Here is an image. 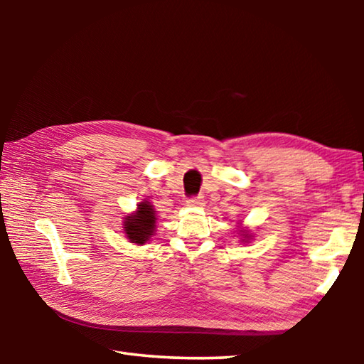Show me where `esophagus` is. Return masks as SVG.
Listing matches in <instances>:
<instances>
[{
    "label": "esophagus",
    "mask_w": 364,
    "mask_h": 364,
    "mask_svg": "<svg viewBox=\"0 0 364 364\" xmlns=\"http://www.w3.org/2000/svg\"><path fill=\"white\" fill-rule=\"evenodd\" d=\"M186 204L189 207H202L204 205V199L202 197H191V199L186 200Z\"/></svg>",
    "instance_id": "1"
}]
</instances>
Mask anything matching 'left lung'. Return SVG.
I'll use <instances>...</instances> for the list:
<instances>
[{
	"instance_id": "obj_1",
	"label": "left lung",
	"mask_w": 364,
	"mask_h": 364,
	"mask_svg": "<svg viewBox=\"0 0 364 364\" xmlns=\"http://www.w3.org/2000/svg\"><path fill=\"white\" fill-rule=\"evenodd\" d=\"M241 232H242V234H241V236L244 237V239H242V241H249V239H250V236H249V232H247V231H245V230H241Z\"/></svg>"
}]
</instances>
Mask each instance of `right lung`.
<instances>
[{"label": "right lung", "mask_w": 364, "mask_h": 364, "mask_svg": "<svg viewBox=\"0 0 364 364\" xmlns=\"http://www.w3.org/2000/svg\"><path fill=\"white\" fill-rule=\"evenodd\" d=\"M156 210L149 200H143L138 204L136 212L127 215L123 220V231L130 242L143 245L154 236L156 231Z\"/></svg>", "instance_id": "right-lung-1"}]
</instances>
